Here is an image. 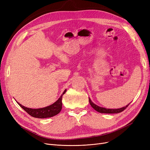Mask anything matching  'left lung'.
I'll list each match as a JSON object with an SVG mask.
<instances>
[{"instance_id":"obj_1","label":"left lung","mask_w":150,"mask_h":150,"mask_svg":"<svg viewBox=\"0 0 150 150\" xmlns=\"http://www.w3.org/2000/svg\"><path fill=\"white\" fill-rule=\"evenodd\" d=\"M89 103L91 105V106L97 111V112H100V113H104V114H117L122 112L123 111L127 108L129 104H128V105H127L125 107H123L122 108H119V109H106L105 108H101L100 107L94 104L93 103H92V101L91 100L90 98H89Z\"/></svg>"}]
</instances>
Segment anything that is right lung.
<instances>
[{"mask_svg": "<svg viewBox=\"0 0 150 150\" xmlns=\"http://www.w3.org/2000/svg\"><path fill=\"white\" fill-rule=\"evenodd\" d=\"M66 89L63 92L61 96L56 102H55V103L51 105L50 106L43 108H40V109L28 108L19 104L18 102H17V103L23 110H25V111H26L31 117L39 118V119H44V118L52 117L53 116L57 115L60 112L61 110L62 109V96L66 93Z\"/></svg>", "mask_w": 150, "mask_h": 150, "instance_id": "right-lung-1", "label": "right lung"}]
</instances>
